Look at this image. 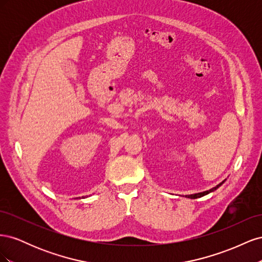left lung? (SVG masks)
Instances as JSON below:
<instances>
[{"label":"left lung","instance_id":"8db88e82","mask_svg":"<svg viewBox=\"0 0 262 262\" xmlns=\"http://www.w3.org/2000/svg\"><path fill=\"white\" fill-rule=\"evenodd\" d=\"M224 181H222L221 184H219L216 187H214V188H212V189H210V190H208V191H204V192H200V193H195V194H190V195H188V198H191V199H196V198H201V196H203V195H205V194H208V193H210V192H212V191H214V190H216L222 184H223Z\"/></svg>","mask_w":262,"mask_h":262}]
</instances>
